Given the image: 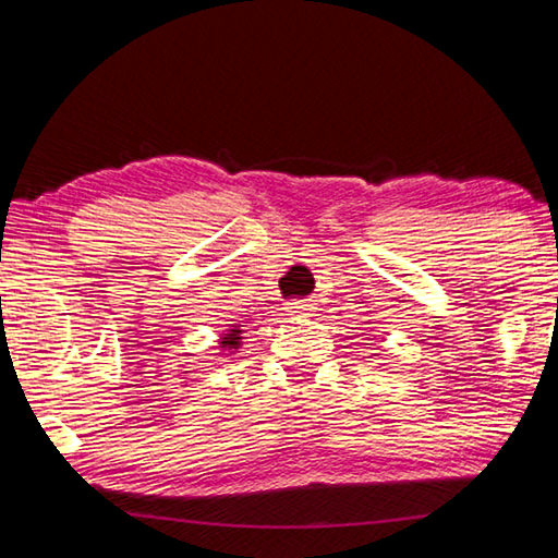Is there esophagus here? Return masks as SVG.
Masks as SVG:
<instances>
[{"mask_svg":"<svg viewBox=\"0 0 558 558\" xmlns=\"http://www.w3.org/2000/svg\"><path fill=\"white\" fill-rule=\"evenodd\" d=\"M314 308H316V304L311 299H296V301H289V304H287L289 316H308Z\"/></svg>","mask_w":558,"mask_h":558,"instance_id":"obj_1","label":"esophagus"}]
</instances>
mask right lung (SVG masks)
Instances as JSON below:
<instances>
[{
	"label": "right lung",
	"instance_id": "obj_1",
	"mask_svg": "<svg viewBox=\"0 0 558 558\" xmlns=\"http://www.w3.org/2000/svg\"><path fill=\"white\" fill-rule=\"evenodd\" d=\"M240 343H242V330L238 326H232L228 333H222V338H220V348L230 350V353L234 348H240Z\"/></svg>",
	"mask_w": 558,
	"mask_h": 558
}]
</instances>
